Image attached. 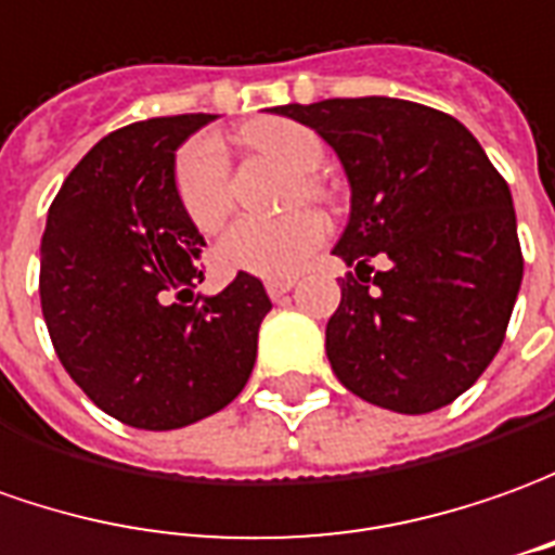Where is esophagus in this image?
Instances as JSON below:
<instances>
[{
  "mask_svg": "<svg viewBox=\"0 0 555 555\" xmlns=\"http://www.w3.org/2000/svg\"><path fill=\"white\" fill-rule=\"evenodd\" d=\"M292 288H294L292 276H288V279H270V282H267V294H270L273 300H279L282 294H288Z\"/></svg>",
  "mask_w": 555,
  "mask_h": 555,
  "instance_id": "1",
  "label": "esophagus"
}]
</instances>
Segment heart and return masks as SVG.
<instances>
[{
  "label": "heart",
  "instance_id": "1",
  "mask_svg": "<svg viewBox=\"0 0 555 555\" xmlns=\"http://www.w3.org/2000/svg\"><path fill=\"white\" fill-rule=\"evenodd\" d=\"M248 151L273 160L297 176L300 197H319L322 188L309 176L322 167L325 145L319 133L294 120H261L243 130ZM176 191L188 218L199 230L221 228L230 212V160L215 135L191 139L176 164ZM325 240V221L315 212H288L282 218H240L221 236L215 258L228 273L282 279L294 273Z\"/></svg>",
  "mask_w": 555,
  "mask_h": 555
}]
</instances>
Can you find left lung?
Masks as SVG:
<instances>
[{"instance_id": "8db88e82", "label": "left lung", "mask_w": 555, "mask_h": 555, "mask_svg": "<svg viewBox=\"0 0 555 555\" xmlns=\"http://www.w3.org/2000/svg\"><path fill=\"white\" fill-rule=\"evenodd\" d=\"M340 157L352 191L334 246L356 273L327 319V361L367 404H452L504 343L522 282L511 188L465 124L391 96L276 105ZM386 254L388 271L366 261Z\"/></svg>"}]
</instances>
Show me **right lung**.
Listing matches in <instances>:
<instances>
[{"mask_svg": "<svg viewBox=\"0 0 555 555\" xmlns=\"http://www.w3.org/2000/svg\"><path fill=\"white\" fill-rule=\"evenodd\" d=\"M209 120L149 118L100 139L41 236V315L60 364L103 413L145 431L224 410L273 307L248 273L212 297L191 292L206 240L176 191V151Z\"/></svg>", "mask_w": 555, "mask_h": 555, "instance_id": "add662e5", "label": "right lung"}]
</instances>
